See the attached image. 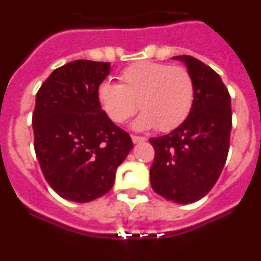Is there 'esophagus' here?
Wrapping results in <instances>:
<instances>
[{"label":"esophagus","mask_w":261,"mask_h":261,"mask_svg":"<svg viewBox=\"0 0 261 261\" xmlns=\"http://www.w3.org/2000/svg\"><path fill=\"white\" fill-rule=\"evenodd\" d=\"M132 141L135 142V144H140V142L146 141V137H142V136H136V135H133V136H132Z\"/></svg>","instance_id":"34e87169"}]
</instances>
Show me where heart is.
<instances>
[{
  "label": "heart",
  "mask_w": 261,
  "mask_h": 261,
  "mask_svg": "<svg viewBox=\"0 0 261 261\" xmlns=\"http://www.w3.org/2000/svg\"><path fill=\"white\" fill-rule=\"evenodd\" d=\"M119 81L120 85L102 82L96 91L100 107L114 123L132 117L138 103L144 112L136 120V128L156 126L166 132L183 123L192 108L195 85L181 65L140 61L124 69Z\"/></svg>",
  "instance_id": "b5f03b06"
}]
</instances>
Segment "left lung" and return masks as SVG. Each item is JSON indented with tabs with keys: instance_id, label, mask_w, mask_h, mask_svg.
<instances>
[{
	"instance_id": "1",
	"label": "left lung",
	"mask_w": 261,
	"mask_h": 261,
	"mask_svg": "<svg viewBox=\"0 0 261 261\" xmlns=\"http://www.w3.org/2000/svg\"><path fill=\"white\" fill-rule=\"evenodd\" d=\"M186 62L195 85L190 115L171 133L150 138L154 161L150 167L153 190L176 204L202 199L213 188L225 166L230 147L231 102L221 77L192 56H176Z\"/></svg>"
}]
</instances>
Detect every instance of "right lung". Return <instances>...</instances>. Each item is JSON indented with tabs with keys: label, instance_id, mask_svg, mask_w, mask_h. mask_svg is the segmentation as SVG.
<instances>
[{
	"label": "right lung",
	"instance_id": "add662e5",
	"mask_svg": "<svg viewBox=\"0 0 261 261\" xmlns=\"http://www.w3.org/2000/svg\"><path fill=\"white\" fill-rule=\"evenodd\" d=\"M110 62L75 60L50 73L36 94L34 147L52 190L89 202L112 188L132 138L111 121L98 100Z\"/></svg>",
	"mask_w": 261,
	"mask_h": 261
}]
</instances>
